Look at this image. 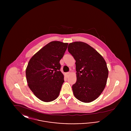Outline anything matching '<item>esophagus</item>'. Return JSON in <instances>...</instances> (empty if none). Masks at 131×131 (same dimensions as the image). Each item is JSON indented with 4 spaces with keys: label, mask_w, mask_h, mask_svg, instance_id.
Returning a JSON list of instances; mask_svg holds the SVG:
<instances>
[{
    "label": "esophagus",
    "mask_w": 131,
    "mask_h": 131,
    "mask_svg": "<svg viewBox=\"0 0 131 131\" xmlns=\"http://www.w3.org/2000/svg\"><path fill=\"white\" fill-rule=\"evenodd\" d=\"M70 75V72H67V73H66L65 74V75H66V77L67 78L69 77Z\"/></svg>",
    "instance_id": "1"
}]
</instances>
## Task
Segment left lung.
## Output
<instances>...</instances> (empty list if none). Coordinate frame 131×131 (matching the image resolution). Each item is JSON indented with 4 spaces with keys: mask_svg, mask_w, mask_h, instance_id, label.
I'll list each match as a JSON object with an SVG mask.
<instances>
[{
    "mask_svg": "<svg viewBox=\"0 0 131 131\" xmlns=\"http://www.w3.org/2000/svg\"><path fill=\"white\" fill-rule=\"evenodd\" d=\"M68 50L75 60L77 81L72 86L75 97L84 103L96 100L106 84L108 71L100 53L82 42L69 44Z\"/></svg>",
    "mask_w": 131,
    "mask_h": 131,
    "instance_id": "1",
    "label": "left lung"
}]
</instances>
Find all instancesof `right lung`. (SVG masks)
Returning <instances> with one entry per match:
<instances>
[{
	"instance_id": "right-lung-1",
	"label": "right lung",
	"mask_w": 131,
	"mask_h": 131,
	"mask_svg": "<svg viewBox=\"0 0 131 131\" xmlns=\"http://www.w3.org/2000/svg\"><path fill=\"white\" fill-rule=\"evenodd\" d=\"M68 45L52 41L36 52L28 63L25 72L28 85L42 101L51 102L59 96L64 82L59 62Z\"/></svg>"
}]
</instances>
